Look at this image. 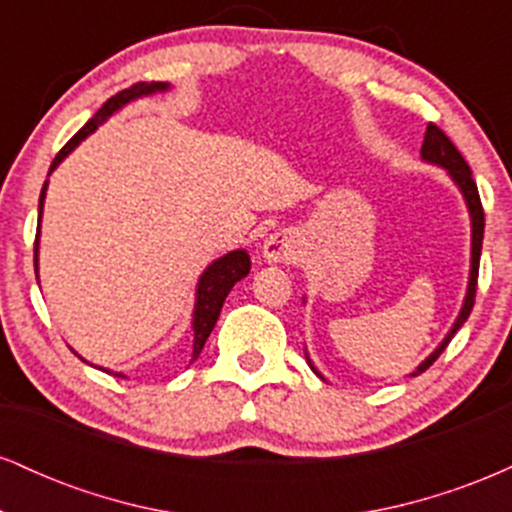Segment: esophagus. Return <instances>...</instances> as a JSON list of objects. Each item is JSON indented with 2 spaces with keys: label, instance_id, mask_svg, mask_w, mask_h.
Masks as SVG:
<instances>
[{
  "label": "esophagus",
  "instance_id": "1",
  "mask_svg": "<svg viewBox=\"0 0 512 512\" xmlns=\"http://www.w3.org/2000/svg\"><path fill=\"white\" fill-rule=\"evenodd\" d=\"M262 257L267 262H284L289 264L298 257V240L291 231H276L264 240Z\"/></svg>",
  "mask_w": 512,
  "mask_h": 512
}]
</instances>
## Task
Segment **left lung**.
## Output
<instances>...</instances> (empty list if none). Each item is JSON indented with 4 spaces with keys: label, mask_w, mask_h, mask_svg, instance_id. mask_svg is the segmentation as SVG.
Returning <instances> with one entry per match:
<instances>
[{
    "label": "left lung",
    "mask_w": 512,
    "mask_h": 512,
    "mask_svg": "<svg viewBox=\"0 0 512 512\" xmlns=\"http://www.w3.org/2000/svg\"><path fill=\"white\" fill-rule=\"evenodd\" d=\"M421 158L428 163H436V166H443L445 170L450 173V178L455 180V185L460 187V192L464 195V202H467V209H469V216H472V269H469V286H467V296H464V303H462V310L460 315H457L455 325H452V330L445 334V339L440 342V346L436 351H433L431 356L426 358L424 363H421L419 368L414 370L411 375H419L424 373L426 368L433 366V361L443 354L445 346L450 344V339L455 337V332L460 330V327L467 322L469 313H472L474 308V296H477V279H479V257H481V240H484V207H481V199H479V190H477V182L472 178V170H469L467 161H464L460 151H457V146L450 142L448 134L443 132L438 125H428L426 127V137H424V144H421ZM310 363V361H308ZM310 368H313V363H310ZM315 370V368H313ZM317 373V370H315ZM320 375V373H317Z\"/></svg>",
    "instance_id": "1"
}]
</instances>
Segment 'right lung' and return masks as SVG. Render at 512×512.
<instances>
[{"mask_svg": "<svg viewBox=\"0 0 512 512\" xmlns=\"http://www.w3.org/2000/svg\"><path fill=\"white\" fill-rule=\"evenodd\" d=\"M166 88H168V84H163V81H151V84H146V81H139V84L129 86V88H125V91L115 93L113 98H108V101L103 103V108L98 110V113L93 115L91 120H88L86 125L81 127L79 132H76L67 144L62 146L60 154H57L55 161H52L50 173L57 166H60L64 156L72 154L76 146L81 144V139H86L88 134H91L98 125H103V122L108 120V117L113 113H117L122 105L134 101V98L151 96V93H156V91H166ZM45 190H48V182H45L43 192H40L38 214H43ZM38 221H40V216H38ZM38 236H40V226H38ZM38 236H35V267H38ZM248 272H250V255H248V252L233 250V252H228V255L219 257L216 262H211L209 267L204 269V274L199 276L195 317H192V332H195V344H192V361H197V356L202 354L204 344H207L209 334H211V330H214L216 320H219L226 296L231 293L233 286H236V281L243 279V276H248ZM108 373H110V370H108ZM115 375H117V378H125L122 373H115Z\"/></svg>", "mask_w": 512, "mask_h": 512, "instance_id": "right-lung-1", "label": "right lung"}]
</instances>
